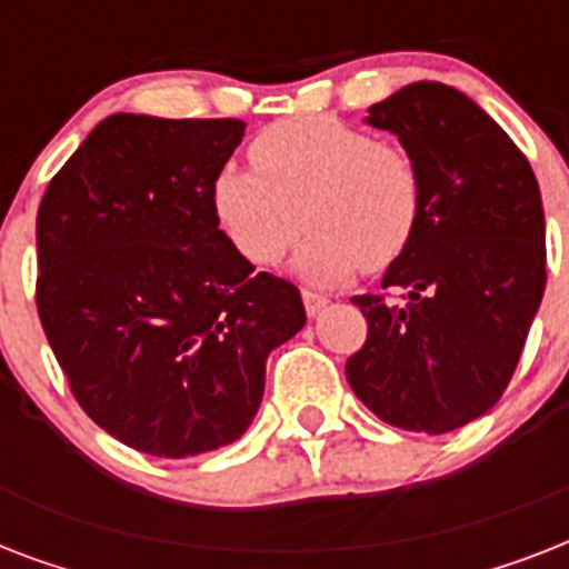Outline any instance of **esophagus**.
I'll return each instance as SVG.
<instances>
[{
	"label": "esophagus",
	"mask_w": 569,
	"mask_h": 569,
	"mask_svg": "<svg viewBox=\"0 0 569 569\" xmlns=\"http://www.w3.org/2000/svg\"><path fill=\"white\" fill-rule=\"evenodd\" d=\"M301 298H303V307H307V316H319V312L328 307V295H319V292H310V289H303Z\"/></svg>",
	"instance_id": "obj_1"
}]
</instances>
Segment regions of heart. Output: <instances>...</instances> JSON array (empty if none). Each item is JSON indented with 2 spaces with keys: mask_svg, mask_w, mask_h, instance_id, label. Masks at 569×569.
<instances>
[{
  "mask_svg": "<svg viewBox=\"0 0 569 569\" xmlns=\"http://www.w3.org/2000/svg\"><path fill=\"white\" fill-rule=\"evenodd\" d=\"M253 171L227 164L212 180V212L241 257L268 266L307 221L298 274L342 283L387 271L413 244L422 218V171L410 150L372 132L307 114L271 123L250 141Z\"/></svg>",
  "mask_w": 569,
  "mask_h": 569,
  "instance_id": "b5f03b06",
  "label": "heart"
}]
</instances>
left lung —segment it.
Wrapping results in <instances>:
<instances>
[{"mask_svg":"<svg viewBox=\"0 0 569 569\" xmlns=\"http://www.w3.org/2000/svg\"><path fill=\"white\" fill-rule=\"evenodd\" d=\"M366 120L396 132L419 164L422 218L383 295L351 298L369 333L348 357V383L396 428L455 431L502 398L543 298L538 180L508 132L449 84H407Z\"/></svg>","mask_w":569,"mask_h":569,"instance_id":"obj_1","label":"left lung"}]
</instances>
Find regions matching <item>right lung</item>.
I'll list each match as a JSON object with an SVG mask.
<instances>
[{
	"instance_id": "add662e5",
	"label": "right lung",
	"mask_w": 569,
	"mask_h": 569,
	"mask_svg": "<svg viewBox=\"0 0 569 569\" xmlns=\"http://www.w3.org/2000/svg\"><path fill=\"white\" fill-rule=\"evenodd\" d=\"M236 118L111 114L49 180L34 301L84 413L129 449L191 458L248 431L266 360L307 321L298 286L218 230Z\"/></svg>"
}]
</instances>
